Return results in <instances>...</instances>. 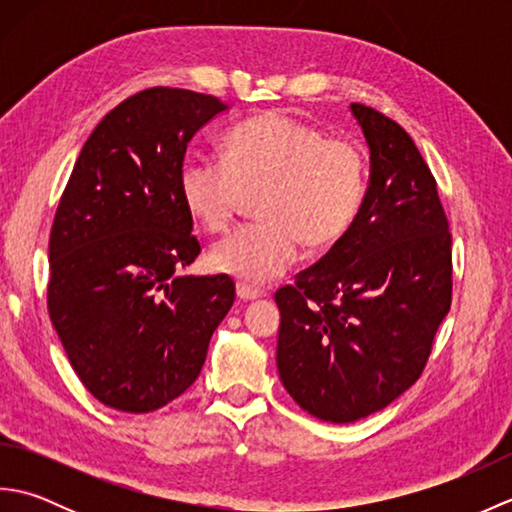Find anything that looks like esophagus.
<instances>
[{"instance_id":"34e87169","label":"esophagus","mask_w":512,"mask_h":512,"mask_svg":"<svg viewBox=\"0 0 512 512\" xmlns=\"http://www.w3.org/2000/svg\"><path fill=\"white\" fill-rule=\"evenodd\" d=\"M237 297L242 299V301H255V299L262 297V290H257L253 286L244 284V281H239V284H237Z\"/></svg>"}]
</instances>
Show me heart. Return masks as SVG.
<instances>
[{"label": "heart", "instance_id": "1", "mask_svg": "<svg viewBox=\"0 0 512 512\" xmlns=\"http://www.w3.org/2000/svg\"><path fill=\"white\" fill-rule=\"evenodd\" d=\"M222 162L191 158L182 167L184 209L204 231L222 233L244 193H257L262 222L246 224L211 250L220 273L250 284L284 275L299 246L323 250L347 233L365 198L361 149L325 136L284 112H264L228 129Z\"/></svg>", "mask_w": 512, "mask_h": 512}]
</instances>
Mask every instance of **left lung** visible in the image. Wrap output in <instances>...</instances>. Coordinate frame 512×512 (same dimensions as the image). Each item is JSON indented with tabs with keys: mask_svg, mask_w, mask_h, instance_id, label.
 Segmentation results:
<instances>
[{
	"mask_svg": "<svg viewBox=\"0 0 512 512\" xmlns=\"http://www.w3.org/2000/svg\"><path fill=\"white\" fill-rule=\"evenodd\" d=\"M369 145L356 220L295 286L275 292L277 369L314 418L347 424L420 378L451 308V233L436 178L398 123L350 105Z\"/></svg>",
	"mask_w": 512,
	"mask_h": 512,
	"instance_id": "left-lung-1",
	"label": "left lung"
}]
</instances>
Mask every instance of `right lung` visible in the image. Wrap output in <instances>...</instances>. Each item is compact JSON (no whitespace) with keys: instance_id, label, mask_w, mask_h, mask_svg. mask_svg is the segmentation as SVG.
I'll list each match as a JSON object with an SVG mask.
<instances>
[{"instance_id":"1","label":"right lung","mask_w":512,"mask_h":512,"mask_svg":"<svg viewBox=\"0 0 512 512\" xmlns=\"http://www.w3.org/2000/svg\"><path fill=\"white\" fill-rule=\"evenodd\" d=\"M228 105L149 88L85 140L50 233L48 312L70 365L103 405L147 413L200 376L235 301L231 277H180L200 242L180 195L189 140Z\"/></svg>"}]
</instances>
